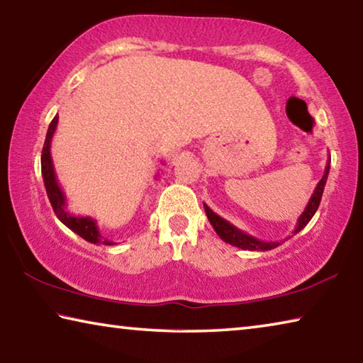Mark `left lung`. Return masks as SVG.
Instances as JSON below:
<instances>
[{
	"label": "left lung",
	"mask_w": 363,
	"mask_h": 363,
	"mask_svg": "<svg viewBox=\"0 0 363 363\" xmlns=\"http://www.w3.org/2000/svg\"><path fill=\"white\" fill-rule=\"evenodd\" d=\"M328 173H330V158L327 160V167H325L323 171V176L322 179L318 181L317 187L314 190V194H312L309 203L304 208V211L301 213V216L298 218V223L296 227H294L293 230V235H296L299 230H303L304 227L309 224V220L314 216L318 205H320V200H322V194H323V189H325V184H327L328 179ZM205 213L208 216V220H210L213 229L216 230L218 235L223 238L225 243L233 245V247H238L242 250H248V251H267V250H272V248H277L279 245H281V242H264L259 240V238H256L253 235H250V233L243 232L235 227L233 224H230L229 220H225L224 218H220L219 214L214 213L210 206L205 205Z\"/></svg>",
	"instance_id": "left-lung-1"
}]
</instances>
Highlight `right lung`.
Here are the masks:
<instances>
[{
	"label": "right lung",
	"instance_id": "add662e5",
	"mask_svg": "<svg viewBox=\"0 0 363 363\" xmlns=\"http://www.w3.org/2000/svg\"><path fill=\"white\" fill-rule=\"evenodd\" d=\"M57 121L59 116L56 115L51 121V125L48 128L46 133V139H45V145H43V152H41V174H43V181H45V187H46V194L48 199L51 201V206L56 216L62 224L69 227L70 230H73L82 238H84L86 242L94 243V245H115L113 242L104 238L99 232V227H97L96 220L89 216H75V214H70L67 211V199L64 190L60 189L57 177H56V171H54V164H52V157H51V140L54 133H56L57 128Z\"/></svg>",
	"mask_w": 363,
	"mask_h": 363
}]
</instances>
